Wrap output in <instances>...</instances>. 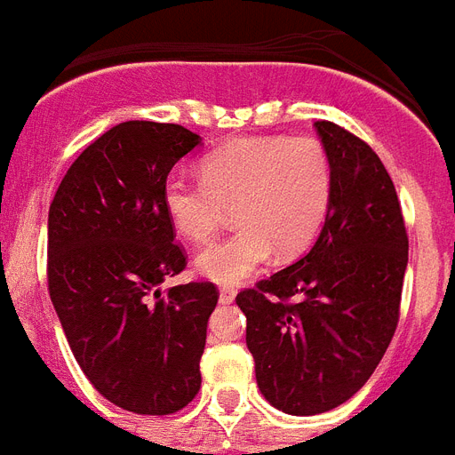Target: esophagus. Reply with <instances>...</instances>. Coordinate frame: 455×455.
<instances>
[{
  "label": "esophagus",
  "instance_id": "esophagus-1",
  "mask_svg": "<svg viewBox=\"0 0 455 455\" xmlns=\"http://www.w3.org/2000/svg\"><path fill=\"white\" fill-rule=\"evenodd\" d=\"M235 296H237V291L232 289V286H220V303L223 305H230L232 300H235Z\"/></svg>",
  "mask_w": 455,
  "mask_h": 455
}]
</instances>
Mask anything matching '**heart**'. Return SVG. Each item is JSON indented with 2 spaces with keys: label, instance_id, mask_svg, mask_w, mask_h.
Masks as SVG:
<instances>
[{
  "label": "heart",
  "instance_id": "obj_1",
  "mask_svg": "<svg viewBox=\"0 0 455 455\" xmlns=\"http://www.w3.org/2000/svg\"><path fill=\"white\" fill-rule=\"evenodd\" d=\"M202 178H166L162 204L178 235L206 242L232 209L237 230L202 249L195 270L220 284H237L272 253H303L322 230L333 195V164L317 138H237L211 150Z\"/></svg>",
  "mask_w": 455,
  "mask_h": 455
}]
</instances>
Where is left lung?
<instances>
[{
    "instance_id": "left-lung-1",
    "label": "left lung",
    "mask_w": 455,
    "mask_h": 455,
    "mask_svg": "<svg viewBox=\"0 0 455 455\" xmlns=\"http://www.w3.org/2000/svg\"><path fill=\"white\" fill-rule=\"evenodd\" d=\"M315 129L333 164L324 228L300 260L237 293L258 387L291 416L331 411L371 378L397 329L409 263L383 162L343 126Z\"/></svg>"
}]
</instances>
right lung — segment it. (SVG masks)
I'll use <instances>...</instances> for the list:
<instances>
[{"mask_svg":"<svg viewBox=\"0 0 455 455\" xmlns=\"http://www.w3.org/2000/svg\"><path fill=\"white\" fill-rule=\"evenodd\" d=\"M199 143L178 124L112 126L75 159L49 209V293L72 355L105 399L140 416L180 411L202 387L216 286L159 289L188 265L162 190Z\"/></svg>","mask_w":455,"mask_h":455,"instance_id":"right-lung-1","label":"right lung"}]
</instances>
